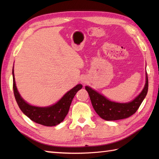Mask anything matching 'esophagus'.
Listing matches in <instances>:
<instances>
[{
	"instance_id": "esophagus-1",
	"label": "esophagus",
	"mask_w": 159,
	"mask_h": 159,
	"mask_svg": "<svg viewBox=\"0 0 159 159\" xmlns=\"http://www.w3.org/2000/svg\"><path fill=\"white\" fill-rule=\"evenodd\" d=\"M83 83H87V80H86L85 79H84V80H83Z\"/></svg>"
}]
</instances>
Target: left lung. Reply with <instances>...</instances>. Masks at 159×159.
I'll return each mask as SVG.
<instances>
[{
    "instance_id": "left-lung-1",
    "label": "left lung",
    "mask_w": 159,
    "mask_h": 159,
    "mask_svg": "<svg viewBox=\"0 0 159 159\" xmlns=\"http://www.w3.org/2000/svg\"><path fill=\"white\" fill-rule=\"evenodd\" d=\"M85 90L89 94L91 102L95 111L102 119L116 120L130 117L137 111L148 92V76L146 73V83L139 95L133 100L127 103L111 102L93 90L89 86H85Z\"/></svg>"
}]
</instances>
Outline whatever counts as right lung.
I'll use <instances>...</instances> for the list:
<instances>
[{
	"instance_id": "1",
	"label": "right lung",
	"mask_w": 159,
	"mask_h": 159,
	"mask_svg": "<svg viewBox=\"0 0 159 159\" xmlns=\"http://www.w3.org/2000/svg\"><path fill=\"white\" fill-rule=\"evenodd\" d=\"M13 90L16 101L20 109L26 116L35 123L45 126H55L62 122L66 117L75 95L83 88L78 84L68 91L57 103L45 107L32 106L24 100L17 89L15 80L14 70L12 69Z\"/></svg>"
}]
</instances>
